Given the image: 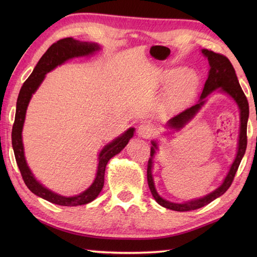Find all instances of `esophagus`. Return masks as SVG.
<instances>
[{"mask_svg":"<svg viewBox=\"0 0 257 257\" xmlns=\"http://www.w3.org/2000/svg\"><path fill=\"white\" fill-rule=\"evenodd\" d=\"M152 132H154V127L149 123H143L139 125L138 128V135L143 138H148L151 136Z\"/></svg>","mask_w":257,"mask_h":257,"instance_id":"1","label":"esophagus"}]
</instances>
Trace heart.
<instances>
[{
	"label": "heart",
	"instance_id": "1",
	"mask_svg": "<svg viewBox=\"0 0 257 257\" xmlns=\"http://www.w3.org/2000/svg\"><path fill=\"white\" fill-rule=\"evenodd\" d=\"M171 88L168 91V101L177 105L183 101L198 85V77L191 72H185L181 68H174L167 72L165 76L166 83H172Z\"/></svg>",
	"mask_w": 257,
	"mask_h": 257
}]
</instances>
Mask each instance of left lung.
Returning <instances> with one entry per match:
<instances>
[{
  "instance_id": "obj_1",
  "label": "left lung",
  "mask_w": 257,
  "mask_h": 257,
  "mask_svg": "<svg viewBox=\"0 0 257 257\" xmlns=\"http://www.w3.org/2000/svg\"><path fill=\"white\" fill-rule=\"evenodd\" d=\"M202 53L209 59L210 64V72L209 76H207V79L205 80L204 88L202 94L200 96L199 102L195 103L192 107L187 108L182 112H180L177 116H174L169 120V125L174 129H180L182 128L184 123L189 121V120L192 118L196 111L199 110L201 106L204 103V98L210 95L211 92L214 91L215 89H221L222 91L226 92L227 95H230L239 107V110H241V128H239V139H238V150L235 160H234L233 165L230 169V172L227 173L226 178L224 179V182L222 183L219 189L213 191L212 193L207 194L206 196L199 200H194L191 202H187V203H172V202L166 201L162 199L161 196L157 193L154 179H152V173H151V168H152V159H154V155L156 154L157 145L156 143L152 141V145L154 147L151 148L150 151V158L148 161V167H147V179H148V185L151 191V194L154 196L155 200L162 205L163 207H167V209H170L173 211H179V212H185V211H192L200 209V207L204 206L206 204L211 203L213 200L219 198L222 194H224L227 189L231 187V184L235 177V173L238 169L239 163H241L242 158L245 154V150H246L247 146V136H246V130H247V119H248V101L246 99V96L243 92L241 86H239L238 79L236 77L235 69H234L233 65L231 62L228 61V58L222 54L214 53L209 50H202Z\"/></svg>"
}]
</instances>
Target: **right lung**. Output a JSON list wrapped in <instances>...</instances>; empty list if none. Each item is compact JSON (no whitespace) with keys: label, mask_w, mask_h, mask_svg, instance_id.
<instances>
[{"label":"right lung","mask_w":257,"mask_h":257,"mask_svg":"<svg viewBox=\"0 0 257 257\" xmlns=\"http://www.w3.org/2000/svg\"><path fill=\"white\" fill-rule=\"evenodd\" d=\"M98 50H99V46L95 44V43L79 42L74 40L72 37L62 38V40L54 43V44L51 45V47L45 52L44 55L41 57L34 70H33V73L30 75V77L25 80V83L22 86L18 97V102H16L15 120L12 129V146L21 176L23 178L26 187L29 188L33 193L47 200L48 202H52V203H55L58 205H83L89 203L92 200H95L98 194L100 193V191L103 187L105 170L108 161L110 160L113 156L119 154V152L124 148V146L128 144L129 139L134 136L135 129L130 128L122 136H120L116 140H113L111 144L107 145L105 148L101 150L99 155L97 176L94 183H92L86 191H84L83 193L76 196H70V198L58 195L43 187L42 184L36 181L34 176H33L29 167L26 165L23 144H22V129H23L26 108L27 105H29L32 95L34 94L35 90L38 88V86L41 85L43 79L45 77V74L51 72V70L55 68L57 65L63 64L65 61H67V59L72 57L89 55V54H92Z\"/></svg>","instance_id":"obj_1"}]
</instances>
